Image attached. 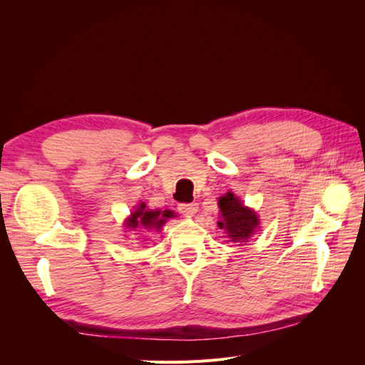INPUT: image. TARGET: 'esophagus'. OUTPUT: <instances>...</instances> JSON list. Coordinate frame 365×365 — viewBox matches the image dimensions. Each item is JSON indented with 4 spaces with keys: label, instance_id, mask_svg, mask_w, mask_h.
Returning a JSON list of instances; mask_svg holds the SVG:
<instances>
[{
    "label": "esophagus",
    "instance_id": "1",
    "mask_svg": "<svg viewBox=\"0 0 365 365\" xmlns=\"http://www.w3.org/2000/svg\"><path fill=\"white\" fill-rule=\"evenodd\" d=\"M180 212L185 216H195L196 212H197V204L196 202H192V204H180L178 207Z\"/></svg>",
    "mask_w": 365,
    "mask_h": 365
}]
</instances>
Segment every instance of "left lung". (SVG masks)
<instances>
[{"label":"left lung","mask_w":365,"mask_h":365,"mask_svg":"<svg viewBox=\"0 0 365 365\" xmlns=\"http://www.w3.org/2000/svg\"><path fill=\"white\" fill-rule=\"evenodd\" d=\"M220 220L217 227L224 230L231 242H247L259 227V216L254 210L245 207L233 192L219 197Z\"/></svg>","instance_id":"1"}]
</instances>
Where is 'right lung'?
I'll list each match as a JSON object with an SVG mask.
<instances>
[{"label":"right lung","instance_id":"1","mask_svg":"<svg viewBox=\"0 0 365 365\" xmlns=\"http://www.w3.org/2000/svg\"><path fill=\"white\" fill-rule=\"evenodd\" d=\"M169 217H175L170 210H164V212H161V210H148L146 204L141 202L125 220V227L129 230L145 227L146 230L160 231Z\"/></svg>","mask_w":365,"mask_h":365}]
</instances>
